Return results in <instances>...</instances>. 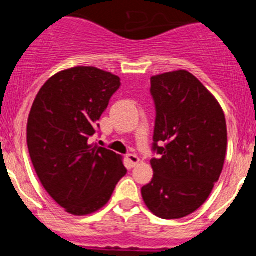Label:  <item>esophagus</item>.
Here are the masks:
<instances>
[{"label":"esophagus","mask_w":256,"mask_h":256,"mask_svg":"<svg viewBox=\"0 0 256 256\" xmlns=\"http://www.w3.org/2000/svg\"><path fill=\"white\" fill-rule=\"evenodd\" d=\"M126 160H128V162L130 163L131 166H136L138 163H139V156H136V154H134V153H131V154H128V156H126Z\"/></svg>","instance_id":"1"}]
</instances>
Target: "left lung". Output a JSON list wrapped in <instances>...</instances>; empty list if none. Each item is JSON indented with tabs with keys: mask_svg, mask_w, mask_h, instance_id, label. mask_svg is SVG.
<instances>
[{
	"mask_svg": "<svg viewBox=\"0 0 256 256\" xmlns=\"http://www.w3.org/2000/svg\"><path fill=\"white\" fill-rule=\"evenodd\" d=\"M156 106L153 178L144 202L163 220H178L206 202L223 170L226 117L208 89L185 70L150 78Z\"/></svg>",
	"mask_w": 256,
	"mask_h": 256,
	"instance_id": "obj_1",
	"label": "left lung"
}]
</instances>
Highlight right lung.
<instances>
[{
  "label": "right lung",
  "mask_w": 256,
  "mask_h": 256,
  "mask_svg": "<svg viewBox=\"0 0 256 256\" xmlns=\"http://www.w3.org/2000/svg\"><path fill=\"white\" fill-rule=\"evenodd\" d=\"M120 86L114 74L78 66L48 79L32 106L26 128L32 162L46 191L75 216L106 206L128 172L121 156L89 144Z\"/></svg>",
  "instance_id": "add662e5"
}]
</instances>
